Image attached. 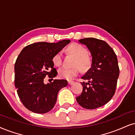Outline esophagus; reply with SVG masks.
I'll use <instances>...</instances> for the list:
<instances>
[{"instance_id":"esophagus-1","label":"esophagus","mask_w":135,"mask_h":135,"mask_svg":"<svg viewBox=\"0 0 135 135\" xmlns=\"http://www.w3.org/2000/svg\"><path fill=\"white\" fill-rule=\"evenodd\" d=\"M74 83V82L73 81H68V84H69V85H71V84H73Z\"/></svg>"}]
</instances>
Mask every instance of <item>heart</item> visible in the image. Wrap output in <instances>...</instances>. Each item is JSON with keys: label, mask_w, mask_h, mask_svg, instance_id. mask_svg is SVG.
Here are the masks:
<instances>
[{"label": "heart", "mask_w": 135, "mask_h": 135, "mask_svg": "<svg viewBox=\"0 0 135 135\" xmlns=\"http://www.w3.org/2000/svg\"><path fill=\"white\" fill-rule=\"evenodd\" d=\"M68 51L75 56L76 59L74 65L79 66L81 69L86 70L90 66L91 62L89 58L87 56L88 51L85 47L81 44L73 43L68 48ZM53 62L56 66H59L62 63V53L58 52L53 58ZM79 73V68L78 66L73 68H68L63 66L59 69L58 73L60 78L62 79H71L74 76H77Z\"/></svg>", "instance_id": "1"}]
</instances>
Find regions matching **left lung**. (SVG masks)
I'll use <instances>...</instances> for the list:
<instances>
[{"label":"left lung","mask_w":135,"mask_h":135,"mask_svg":"<svg viewBox=\"0 0 135 135\" xmlns=\"http://www.w3.org/2000/svg\"><path fill=\"white\" fill-rule=\"evenodd\" d=\"M87 47L92 57L91 68L81 77L88 83H81L83 88L76 97L79 105L94 109L104 106L115 93L119 70L116 55L105 41L89 37L79 40Z\"/></svg>","instance_id":"left-lung-1"}]
</instances>
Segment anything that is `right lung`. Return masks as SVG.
I'll return each mask as SVG.
<instances>
[{"label": "right lung", "mask_w": 135, "mask_h": 135, "mask_svg": "<svg viewBox=\"0 0 135 135\" xmlns=\"http://www.w3.org/2000/svg\"><path fill=\"white\" fill-rule=\"evenodd\" d=\"M71 42L63 40L56 43H33L22 50L15 63V86L25 107L39 114L49 112L54 108L59 90L68 85L65 79H55L44 84L46 75L57 74L53 58Z\"/></svg>", "instance_id": "right-lung-1"}]
</instances>
